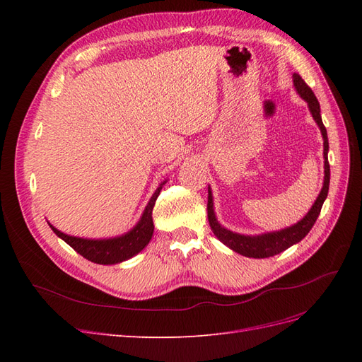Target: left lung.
<instances>
[{
  "label": "left lung",
  "mask_w": 362,
  "mask_h": 362,
  "mask_svg": "<svg viewBox=\"0 0 362 362\" xmlns=\"http://www.w3.org/2000/svg\"><path fill=\"white\" fill-rule=\"evenodd\" d=\"M293 83H294V89L298 90V93L303 98L306 103H308L310 112L317 122V125H319V128L322 131V136H323L325 180H323L322 192L319 196H317V199H315L314 205L311 206V210L306 213V216L302 218L300 222H298L293 226H288L286 229H281V231L267 233V234H261V235H243V234H237V233L229 231V229L223 228L221 223L217 222L216 214H214V206H213V194H211L210 187H208L206 210H208V222H210L211 231L229 249H233L234 252H237V254L249 257V258H269L273 255H278L279 252L286 250L290 246L300 242V240L311 231L313 225L315 223L317 217H319V214H320L322 205L327 196V190H329L331 168H329V161H327L329 141H327V133H326V128L323 125V120L320 116V104H319V101H317L314 92L311 90V87L302 80V76L299 74L293 75Z\"/></svg>",
  "instance_id": "1"
}]
</instances>
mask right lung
<instances>
[{
    "label": "right lung",
    "mask_w": 362,
    "mask_h": 362,
    "mask_svg": "<svg viewBox=\"0 0 362 362\" xmlns=\"http://www.w3.org/2000/svg\"><path fill=\"white\" fill-rule=\"evenodd\" d=\"M164 184H166V181L161 182L156 193L152 194V198L149 199L137 225L124 235L100 240L81 238L64 234L59 231L57 228H54L51 223L48 225L52 231L56 233L57 237L64 240V242H66L74 250L78 252V254L83 255L86 259L96 262V264H117V262H122L125 259H129L131 257H134L149 243L152 234H154L152 210H154L156 201Z\"/></svg>",
    "instance_id": "1"
}]
</instances>
